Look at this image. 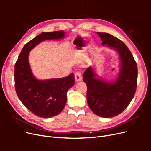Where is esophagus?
<instances>
[{
  "mask_svg": "<svg viewBox=\"0 0 151 151\" xmlns=\"http://www.w3.org/2000/svg\"><path fill=\"white\" fill-rule=\"evenodd\" d=\"M74 79H75V81L77 82V83L80 82L82 80V76H81V74L80 72H77L75 74Z\"/></svg>",
  "mask_w": 151,
  "mask_h": 151,
  "instance_id": "obj_1",
  "label": "esophagus"
}]
</instances>
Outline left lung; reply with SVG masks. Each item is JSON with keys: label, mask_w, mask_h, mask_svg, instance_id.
Masks as SVG:
<instances>
[{"label": "left lung", "mask_w": 151, "mask_h": 151, "mask_svg": "<svg viewBox=\"0 0 151 151\" xmlns=\"http://www.w3.org/2000/svg\"><path fill=\"white\" fill-rule=\"evenodd\" d=\"M102 45L116 51L119 57V73L115 79L108 81L97 74L94 65L83 74L87 85V102L92 111L103 118L120 114L133 99L137 82V66L125 44L106 33H97Z\"/></svg>", "instance_id": "obj_1"}]
</instances>
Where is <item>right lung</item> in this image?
I'll return each mask as SVG.
<instances>
[{"label": "right lung", "mask_w": 151, "mask_h": 151, "mask_svg": "<svg viewBox=\"0 0 151 151\" xmlns=\"http://www.w3.org/2000/svg\"><path fill=\"white\" fill-rule=\"evenodd\" d=\"M63 31L43 32L24 45L14 67L15 88L18 98L29 110L40 118L58 115L67 103V93L74 85V75L62 78L38 79L32 72L29 62L31 50L46 40H62Z\"/></svg>", "instance_id": "right-lung-1"}]
</instances>
